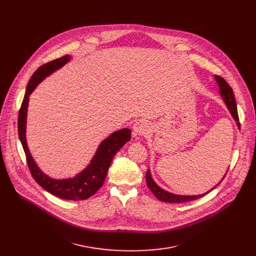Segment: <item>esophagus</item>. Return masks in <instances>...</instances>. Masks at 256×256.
Wrapping results in <instances>:
<instances>
[{"label": "esophagus", "mask_w": 256, "mask_h": 256, "mask_svg": "<svg viewBox=\"0 0 256 256\" xmlns=\"http://www.w3.org/2000/svg\"><path fill=\"white\" fill-rule=\"evenodd\" d=\"M150 132H151V126L147 122H136L132 128L134 136H147Z\"/></svg>", "instance_id": "34e87169"}]
</instances>
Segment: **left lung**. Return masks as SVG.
<instances>
[{"label": "left lung", "mask_w": 256, "mask_h": 256, "mask_svg": "<svg viewBox=\"0 0 256 256\" xmlns=\"http://www.w3.org/2000/svg\"><path fill=\"white\" fill-rule=\"evenodd\" d=\"M214 79L218 85V88H220V95L222 96L225 104L227 105V108L229 109V112L232 116V118H234V120L237 124L238 128H240V124H239V118H238V112H237V104L235 101V97H234V93L232 88L228 85V83L221 77L218 76H214ZM228 171V170H227ZM226 171V173H227ZM226 176V174L223 176L222 180L224 179V177ZM222 180L218 182L216 186H214L212 188H210L208 192L202 194H198V196H181V194H171L163 188H161L156 182L154 181V179L152 178L151 175V171L150 169L147 171V174H146V181H147V186L148 188L151 190V192H153V194L160 200L165 202H171V204H181V202H190V200H194L198 198H200L204 196H206L208 192H210L212 190H214L218 184H221Z\"/></svg>", "instance_id": "8db88e82"}]
</instances>
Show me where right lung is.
<instances>
[{"mask_svg":"<svg viewBox=\"0 0 256 256\" xmlns=\"http://www.w3.org/2000/svg\"><path fill=\"white\" fill-rule=\"evenodd\" d=\"M70 60V56H64L50 62L34 72L30 78L26 93L19 112L18 116V132L19 138L24 149L27 164L30 172L38 184L50 194L68 200H87L102 186L107 171L116 154L130 140L132 130L130 128H122L112 132L103 140L92 160L88 166L72 178L54 179L46 175L34 161L26 140V122L29 96L46 78L52 72L62 68Z\"/></svg>","mask_w":256,"mask_h":256,"instance_id":"obj_1","label":"right lung"}]
</instances>
